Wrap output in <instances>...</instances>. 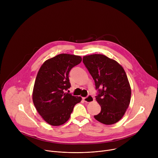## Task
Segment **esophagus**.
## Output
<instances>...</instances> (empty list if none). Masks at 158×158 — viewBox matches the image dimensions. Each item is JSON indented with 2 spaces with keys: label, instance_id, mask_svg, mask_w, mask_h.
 I'll use <instances>...</instances> for the list:
<instances>
[{
  "label": "esophagus",
  "instance_id": "34e87169",
  "mask_svg": "<svg viewBox=\"0 0 158 158\" xmlns=\"http://www.w3.org/2000/svg\"><path fill=\"white\" fill-rule=\"evenodd\" d=\"M83 100H84V101H85V102L89 103V102H93V101H94V97H93L92 95L89 94L87 97H84V98H83Z\"/></svg>",
  "mask_w": 158,
  "mask_h": 158
}]
</instances>
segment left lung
Here are the masks:
<instances>
[{"mask_svg": "<svg viewBox=\"0 0 158 158\" xmlns=\"http://www.w3.org/2000/svg\"><path fill=\"white\" fill-rule=\"evenodd\" d=\"M82 61L92 76L101 111L94 118L106 125L118 122L131 101V89L127 75L117 61L102 54L84 56Z\"/></svg>", "mask_w": 158, "mask_h": 158, "instance_id": "obj_1", "label": "left lung"}]
</instances>
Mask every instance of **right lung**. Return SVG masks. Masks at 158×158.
I'll return each instance as SVG.
<instances>
[{
    "mask_svg": "<svg viewBox=\"0 0 158 158\" xmlns=\"http://www.w3.org/2000/svg\"><path fill=\"white\" fill-rule=\"evenodd\" d=\"M81 61L80 56L61 54L45 61L38 72L32 101L38 113L50 125L64 123L75 105L81 101V97L66 92L71 86L69 72Z\"/></svg>",
    "mask_w": 158,
    "mask_h": 158,
    "instance_id": "add662e5",
    "label": "right lung"
}]
</instances>
